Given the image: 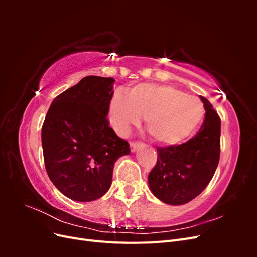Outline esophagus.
Returning a JSON list of instances; mask_svg holds the SVG:
<instances>
[{
    "mask_svg": "<svg viewBox=\"0 0 257 257\" xmlns=\"http://www.w3.org/2000/svg\"><path fill=\"white\" fill-rule=\"evenodd\" d=\"M130 145H131V150H132V152H135L139 147L142 146V143H138V142H131L130 143Z\"/></svg>",
    "mask_w": 257,
    "mask_h": 257,
    "instance_id": "1",
    "label": "esophagus"
}]
</instances>
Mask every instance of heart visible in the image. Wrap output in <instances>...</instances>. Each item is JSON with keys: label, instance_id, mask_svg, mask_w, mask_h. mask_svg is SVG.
<instances>
[{"label": "heart", "instance_id": "1", "mask_svg": "<svg viewBox=\"0 0 257 257\" xmlns=\"http://www.w3.org/2000/svg\"><path fill=\"white\" fill-rule=\"evenodd\" d=\"M204 115L199 99L170 85L139 83L126 95L115 92L108 116L119 135H126L145 116V127L155 143L175 146L190 137Z\"/></svg>", "mask_w": 257, "mask_h": 257}]
</instances>
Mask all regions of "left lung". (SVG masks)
Masks as SVG:
<instances>
[{
  "mask_svg": "<svg viewBox=\"0 0 257 257\" xmlns=\"http://www.w3.org/2000/svg\"><path fill=\"white\" fill-rule=\"evenodd\" d=\"M200 99L206 112L197 134L181 145L159 147L158 162L148 177L151 192L168 205H183L198 196L219 164L221 119L206 97Z\"/></svg>",
  "mask_w": 257,
  "mask_h": 257,
  "instance_id": "left-lung-1",
  "label": "left lung"
}]
</instances>
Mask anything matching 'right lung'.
Segmentation results:
<instances>
[{"label": "right lung", "instance_id": "add662e5", "mask_svg": "<svg viewBox=\"0 0 257 257\" xmlns=\"http://www.w3.org/2000/svg\"><path fill=\"white\" fill-rule=\"evenodd\" d=\"M110 77L87 76L51 103L42 127L45 167L68 198L91 201L109 190L115 161L131 152L107 120Z\"/></svg>", "mask_w": 257, "mask_h": 257}]
</instances>
